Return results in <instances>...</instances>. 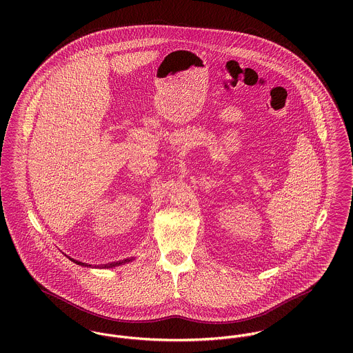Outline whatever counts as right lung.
<instances>
[{
	"instance_id": "1",
	"label": "right lung",
	"mask_w": 353,
	"mask_h": 353,
	"mask_svg": "<svg viewBox=\"0 0 353 353\" xmlns=\"http://www.w3.org/2000/svg\"><path fill=\"white\" fill-rule=\"evenodd\" d=\"M66 255V254H65ZM68 256V255H66ZM70 261H73L74 263H77V265H81V266H87V268H91L92 265H90V263H85V262H81V261H77V259H74V258H70V256H68ZM132 261H134V256H130V258H126V259H122V261H115V262H110V263H103V265H95L94 268H99V269H110V268H115V266H121V265H125V263H129V262H132Z\"/></svg>"
}]
</instances>
